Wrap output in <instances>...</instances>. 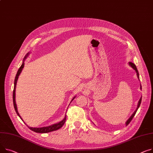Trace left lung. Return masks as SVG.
I'll use <instances>...</instances> for the list:
<instances>
[{"instance_id": "obj_1", "label": "left lung", "mask_w": 153, "mask_h": 153, "mask_svg": "<svg viewBox=\"0 0 153 153\" xmlns=\"http://www.w3.org/2000/svg\"><path fill=\"white\" fill-rule=\"evenodd\" d=\"M129 65L133 68L135 71H136V73H137V77H138V79H140V77H139V73H138V69H137V67H136V66H135V65L134 64V63H131V62H129ZM140 89H141V85H140ZM141 97L140 98V100H139V101H138V106H137V109H136V110L134 111V113L132 114V115L130 117V118L127 120V122L126 123V126H127L130 122H131V120H132V119L134 118V117L135 116V114H136V113H137V110H138V108L140 107V104H141Z\"/></svg>"}]
</instances>
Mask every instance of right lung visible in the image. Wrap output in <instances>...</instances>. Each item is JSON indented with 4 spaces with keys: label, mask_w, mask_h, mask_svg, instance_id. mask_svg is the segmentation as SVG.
I'll return each mask as SVG.
<instances>
[{
    "label": "right lung",
    "mask_w": 153,
    "mask_h": 153,
    "mask_svg": "<svg viewBox=\"0 0 153 153\" xmlns=\"http://www.w3.org/2000/svg\"><path fill=\"white\" fill-rule=\"evenodd\" d=\"M29 53H27L25 55V58H24V59H23V63H22V66H20V68H19V69H18V72H17V73H16V76H15V79L14 89H13V101L14 108H15V111H16V114H18V116L20 118H21L22 120H23V119H22V117L20 116V115L19 114L18 112V110H17V106H16V101H15V90H16V83H17V80H18V77H19L20 73H22V70H23V68H24V66H25V63H24V62H25V59L27 57V56L29 55ZM75 97H74L73 98V100H71V101H72L75 98ZM66 119V115H65V118H64L62 121H60L59 123H56V124H53V125H52V126H48V127H43L36 128V127H29V126H27L29 128V129H30L31 130H33V131L36 132V133H42V134H44V133H48V132L56 130H58V129H59V128H60L61 127H62L64 125V124H65V123Z\"/></svg>",
    "instance_id": "add662e5"
}]
</instances>
